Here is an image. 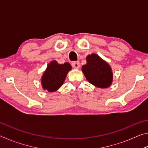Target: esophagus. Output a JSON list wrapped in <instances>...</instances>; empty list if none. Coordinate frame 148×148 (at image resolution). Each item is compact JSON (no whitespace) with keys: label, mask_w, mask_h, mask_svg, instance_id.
Segmentation results:
<instances>
[{"label":"esophagus","mask_w":148,"mask_h":148,"mask_svg":"<svg viewBox=\"0 0 148 148\" xmlns=\"http://www.w3.org/2000/svg\"><path fill=\"white\" fill-rule=\"evenodd\" d=\"M72 66L74 69H78L79 67V62L78 61H74L72 62Z\"/></svg>","instance_id":"esophagus-1"}]
</instances>
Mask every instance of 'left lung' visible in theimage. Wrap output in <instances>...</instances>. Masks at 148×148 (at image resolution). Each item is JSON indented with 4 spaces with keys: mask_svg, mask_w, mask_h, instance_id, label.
<instances>
[{
    "mask_svg": "<svg viewBox=\"0 0 148 148\" xmlns=\"http://www.w3.org/2000/svg\"><path fill=\"white\" fill-rule=\"evenodd\" d=\"M86 61L82 71L87 81L99 88L110 87L113 81V73L110 65L95 53L87 56Z\"/></svg>",
    "mask_w": 148,
    "mask_h": 148,
    "instance_id": "obj_1",
    "label": "left lung"
}]
</instances>
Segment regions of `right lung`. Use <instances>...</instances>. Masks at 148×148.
Listing matches in <instances>:
<instances>
[{
	"mask_svg": "<svg viewBox=\"0 0 148 148\" xmlns=\"http://www.w3.org/2000/svg\"><path fill=\"white\" fill-rule=\"evenodd\" d=\"M71 69L69 62L59 64L56 61H51L42 75L41 83L43 89L49 92L58 90L63 84L67 73Z\"/></svg>",
	"mask_w": 148,
	"mask_h": 148,
	"instance_id": "obj_1",
	"label": "right lung"
}]
</instances>
